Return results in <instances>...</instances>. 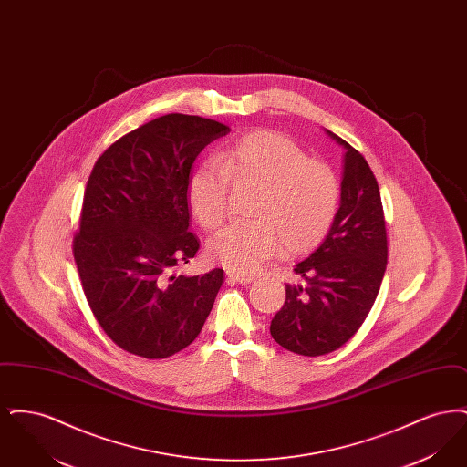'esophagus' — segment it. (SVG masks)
Wrapping results in <instances>:
<instances>
[{"instance_id": "34e87169", "label": "esophagus", "mask_w": 467, "mask_h": 467, "mask_svg": "<svg viewBox=\"0 0 467 467\" xmlns=\"http://www.w3.org/2000/svg\"><path fill=\"white\" fill-rule=\"evenodd\" d=\"M227 280H229V282H234V284H242V285H246V284L254 282V276H244V275L234 273V271H227Z\"/></svg>"}]
</instances>
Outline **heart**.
<instances>
[{
	"mask_svg": "<svg viewBox=\"0 0 467 467\" xmlns=\"http://www.w3.org/2000/svg\"><path fill=\"white\" fill-rule=\"evenodd\" d=\"M231 182L259 187V192L252 221L229 223L210 240V255L227 269L250 275L282 248L299 257L329 236L341 202L339 178L285 134H244L219 152L217 162L192 173L187 200L204 229L213 231L225 221Z\"/></svg>",
	"mask_w": 467,
	"mask_h": 467,
	"instance_id": "1",
	"label": "heart"
}]
</instances>
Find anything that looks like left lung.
<instances>
[{"label":"left lung","mask_w":467,"mask_h":467,"mask_svg":"<svg viewBox=\"0 0 467 467\" xmlns=\"http://www.w3.org/2000/svg\"><path fill=\"white\" fill-rule=\"evenodd\" d=\"M327 133L347 149L339 212L324 244L294 267L305 285H285V303L269 327L278 345L306 357L331 354L358 331L389 257L377 178L358 150Z\"/></svg>","instance_id":"left-lung-1"}]
</instances>
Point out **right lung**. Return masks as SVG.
Segmentation results:
<instances>
[{
  "label": "right lung",
  "instance_id": "obj_1",
  "mask_svg": "<svg viewBox=\"0 0 467 467\" xmlns=\"http://www.w3.org/2000/svg\"><path fill=\"white\" fill-rule=\"evenodd\" d=\"M229 126L168 113L124 134L90 171L73 257L92 315L122 350L166 358L201 333L223 269L173 275L200 250L189 231L192 164Z\"/></svg>",
  "mask_w": 467,
  "mask_h": 467
}]
</instances>
